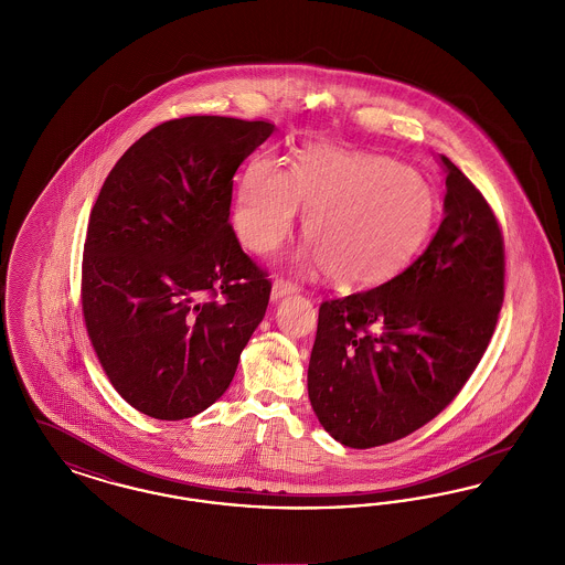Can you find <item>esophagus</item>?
I'll use <instances>...</instances> for the list:
<instances>
[{"label":"esophagus","instance_id":"1","mask_svg":"<svg viewBox=\"0 0 565 565\" xmlns=\"http://www.w3.org/2000/svg\"><path fill=\"white\" fill-rule=\"evenodd\" d=\"M300 288L296 286L295 281H290V279H275V284H273V300H279V298H284V296L296 295Z\"/></svg>","mask_w":565,"mask_h":565}]
</instances>
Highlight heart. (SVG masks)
<instances>
[{
    "instance_id": "b5f03b06",
    "label": "heart",
    "mask_w": 565,
    "mask_h": 565,
    "mask_svg": "<svg viewBox=\"0 0 565 565\" xmlns=\"http://www.w3.org/2000/svg\"><path fill=\"white\" fill-rule=\"evenodd\" d=\"M307 210L311 256L341 286H364L398 269L419 247L436 214L430 182L392 157L309 146L292 171L273 159L243 178L237 228L256 254H269Z\"/></svg>"
}]
</instances>
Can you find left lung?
<instances>
[{
	"label": "left lung",
	"mask_w": 565,
	"mask_h": 565,
	"mask_svg": "<svg viewBox=\"0 0 565 565\" xmlns=\"http://www.w3.org/2000/svg\"><path fill=\"white\" fill-rule=\"evenodd\" d=\"M445 215L398 275L320 305L309 401L334 440L371 449L419 430L479 366L504 300L500 222L454 162Z\"/></svg>",
	"instance_id": "left-lung-1"
}]
</instances>
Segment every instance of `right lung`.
Instances as JSON below:
<instances>
[{
    "instance_id": "add662e5",
    "label": "right lung",
    "mask_w": 565,
    "mask_h": 565,
    "mask_svg": "<svg viewBox=\"0 0 565 565\" xmlns=\"http://www.w3.org/2000/svg\"><path fill=\"white\" fill-rule=\"evenodd\" d=\"M269 120L184 116L141 135L90 210L82 313L114 390L164 422L231 385L269 305V273L228 222L233 175Z\"/></svg>"
}]
</instances>
